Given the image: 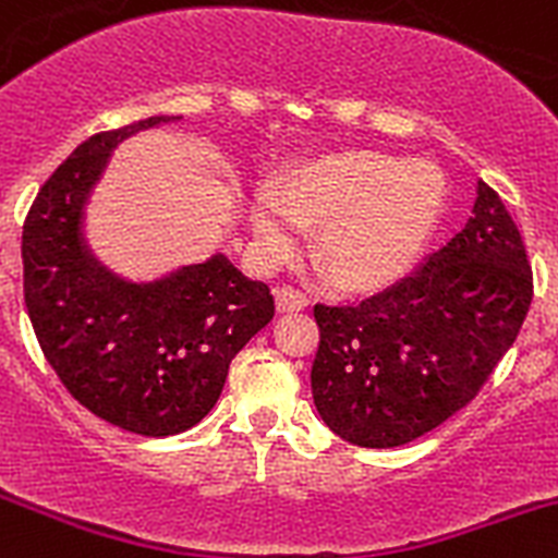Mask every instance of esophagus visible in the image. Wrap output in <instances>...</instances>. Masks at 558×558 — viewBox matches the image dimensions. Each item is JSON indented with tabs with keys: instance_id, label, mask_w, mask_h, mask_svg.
Segmentation results:
<instances>
[{
	"instance_id": "obj_1",
	"label": "esophagus",
	"mask_w": 558,
	"mask_h": 558,
	"mask_svg": "<svg viewBox=\"0 0 558 558\" xmlns=\"http://www.w3.org/2000/svg\"><path fill=\"white\" fill-rule=\"evenodd\" d=\"M275 307H278L280 313H300L307 307V296L302 294V291L291 289V286H280V289L275 291Z\"/></svg>"
}]
</instances>
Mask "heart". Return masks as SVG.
I'll return each instance as SVG.
<instances>
[{
  "label": "heart",
  "instance_id": "heart-1",
  "mask_svg": "<svg viewBox=\"0 0 558 558\" xmlns=\"http://www.w3.org/2000/svg\"><path fill=\"white\" fill-rule=\"evenodd\" d=\"M445 174L430 160L345 149L294 166L278 196L251 204V229L272 256L296 247V226L318 229L316 264L338 289L367 294L403 278L445 207Z\"/></svg>",
  "mask_w": 558,
  "mask_h": 558
}]
</instances>
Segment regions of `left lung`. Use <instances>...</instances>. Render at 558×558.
Listing matches in <instances>:
<instances>
[{
    "mask_svg": "<svg viewBox=\"0 0 558 558\" xmlns=\"http://www.w3.org/2000/svg\"><path fill=\"white\" fill-rule=\"evenodd\" d=\"M532 305V267L499 193L414 275L360 305H316L313 403L356 447H400L480 392Z\"/></svg>",
    "mask_w": 558,
    "mask_h": 558,
    "instance_id": "left-lung-1",
    "label": "left lung"
}]
</instances>
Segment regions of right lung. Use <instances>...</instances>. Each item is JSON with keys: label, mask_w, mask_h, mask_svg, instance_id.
<instances>
[{"label": "right lung", "mask_w": 558, "mask_h": 558, "mask_svg": "<svg viewBox=\"0 0 558 558\" xmlns=\"http://www.w3.org/2000/svg\"><path fill=\"white\" fill-rule=\"evenodd\" d=\"M149 117L92 135L40 187L24 223V300L40 349L81 405L117 428L174 436L209 414L275 300L223 253L155 280L119 278L84 240V207L113 149Z\"/></svg>", "instance_id": "right-lung-1"}]
</instances>
